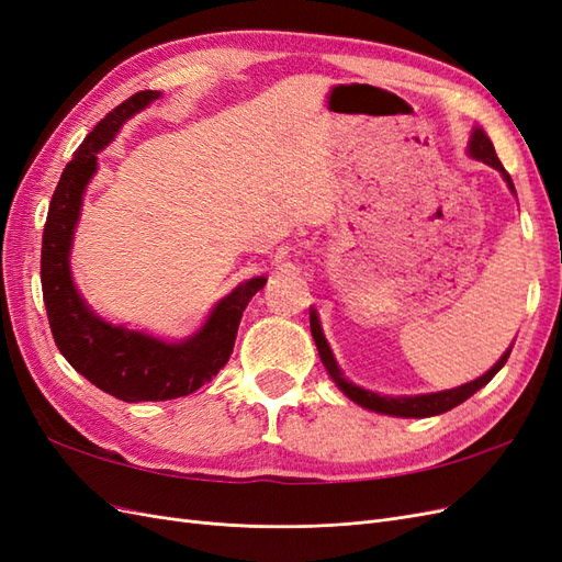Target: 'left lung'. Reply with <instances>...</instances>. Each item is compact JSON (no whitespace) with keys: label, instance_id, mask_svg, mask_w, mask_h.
Returning a JSON list of instances; mask_svg holds the SVG:
<instances>
[{"label":"left lung","instance_id":"obj_1","mask_svg":"<svg viewBox=\"0 0 562 562\" xmlns=\"http://www.w3.org/2000/svg\"><path fill=\"white\" fill-rule=\"evenodd\" d=\"M469 155L473 159H479V161L492 166V168H497V171L504 176L508 190L516 194L514 180H512V176L504 171V166H502L497 151H495V145H492V140L487 138L483 128H473L471 140H469ZM310 326H312V337H314V342H316L321 361H323V366H326L328 375L335 380V384L342 389L353 403H359L361 407H368V411H375V413H382V415H394V417H434V415L452 411V407H457L459 403H464L469 396L475 394V391L483 389L492 378H495L497 372L504 368L508 353H512V349H506L502 359L495 366H492L483 378L473 380L469 384H462V386H457V389H448V391H438V394L391 398V396L372 394V391L361 389V386H356V384L345 380L342 370H339L335 356H333V351H330V347L326 342V337H323L321 323H318V316H316L314 310H310Z\"/></svg>","mask_w":562,"mask_h":562}]
</instances>
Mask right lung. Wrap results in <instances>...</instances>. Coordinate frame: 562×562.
I'll return each instance as SVG.
<instances>
[{"label":"right lung","mask_w":562,"mask_h":562,"mask_svg":"<svg viewBox=\"0 0 562 562\" xmlns=\"http://www.w3.org/2000/svg\"><path fill=\"white\" fill-rule=\"evenodd\" d=\"M159 95V91L133 93L87 135L72 161L65 166L42 236V293L56 347L79 375L126 403L171 401L211 382L229 361L246 304L267 283L265 277H255L236 285L215 304L199 333L182 342H166L124 326H112L95 316L77 293L70 248L83 190L98 171V151L112 143L126 119L145 110Z\"/></svg>","instance_id":"right-lung-1"}]
</instances>
